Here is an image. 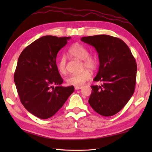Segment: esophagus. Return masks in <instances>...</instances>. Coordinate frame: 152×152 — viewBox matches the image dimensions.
I'll list each match as a JSON object with an SVG mask.
<instances>
[{
  "label": "esophagus",
  "mask_w": 152,
  "mask_h": 152,
  "mask_svg": "<svg viewBox=\"0 0 152 152\" xmlns=\"http://www.w3.org/2000/svg\"><path fill=\"white\" fill-rule=\"evenodd\" d=\"M82 88H83L82 86H75L74 87V89H75L76 90H78V89H82Z\"/></svg>",
  "instance_id": "1"
}]
</instances>
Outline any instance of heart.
<instances>
[{
    "instance_id": "heart-1",
    "label": "heart",
    "mask_w": 152,
    "mask_h": 152,
    "mask_svg": "<svg viewBox=\"0 0 152 152\" xmlns=\"http://www.w3.org/2000/svg\"><path fill=\"white\" fill-rule=\"evenodd\" d=\"M69 54L71 57L82 61L81 72L71 74L66 78L67 84L70 86H81L91 78V73L88 69L94 70L97 66V61L92 56H90L89 50L83 45L76 43L69 50ZM57 68L59 72L64 74L66 72V61L64 57H61L57 62Z\"/></svg>"
}]
</instances>
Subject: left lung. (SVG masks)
<instances>
[{
  "instance_id": "left-lung-1",
  "label": "left lung",
  "mask_w": 152,
  "mask_h": 152,
  "mask_svg": "<svg viewBox=\"0 0 152 152\" xmlns=\"http://www.w3.org/2000/svg\"><path fill=\"white\" fill-rule=\"evenodd\" d=\"M99 54V69L94 81L101 86H91L90 106L103 116H112L124 107L134 92L137 81L136 60L129 48L122 40L109 35L82 37Z\"/></svg>"
}]
</instances>
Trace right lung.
<instances>
[{
  "mask_svg": "<svg viewBox=\"0 0 152 152\" xmlns=\"http://www.w3.org/2000/svg\"><path fill=\"white\" fill-rule=\"evenodd\" d=\"M70 38L42 37L18 58L14 76L18 95L24 107L37 118L52 117L74 91V86H60L63 80L56 64L57 53Z\"/></svg>",
  "mask_w": 152,
  "mask_h": 152,
  "instance_id": "obj_1",
  "label": "right lung"
}]
</instances>
